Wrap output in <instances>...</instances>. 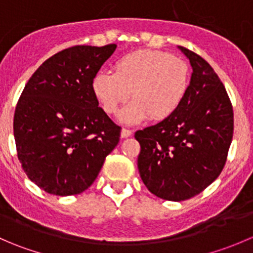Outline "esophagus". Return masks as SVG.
<instances>
[{
  "mask_svg": "<svg viewBox=\"0 0 253 253\" xmlns=\"http://www.w3.org/2000/svg\"><path fill=\"white\" fill-rule=\"evenodd\" d=\"M132 136V131L128 128H122L121 129V137L122 138H127V137Z\"/></svg>",
  "mask_w": 253,
  "mask_h": 253,
  "instance_id": "obj_1",
  "label": "esophagus"
}]
</instances>
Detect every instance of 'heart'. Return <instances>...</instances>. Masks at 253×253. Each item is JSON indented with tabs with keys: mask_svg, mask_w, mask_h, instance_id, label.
<instances>
[{
	"mask_svg": "<svg viewBox=\"0 0 253 253\" xmlns=\"http://www.w3.org/2000/svg\"><path fill=\"white\" fill-rule=\"evenodd\" d=\"M190 85V68L181 58L157 50H138L120 58L115 73L99 71L91 91L106 114L119 110L132 95L134 99L120 115L122 122L138 124L150 117L165 120L176 111Z\"/></svg>",
	"mask_w": 253,
	"mask_h": 253,
	"instance_id": "1",
	"label": "heart"
}]
</instances>
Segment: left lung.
<instances>
[{
    "mask_svg": "<svg viewBox=\"0 0 253 253\" xmlns=\"http://www.w3.org/2000/svg\"><path fill=\"white\" fill-rule=\"evenodd\" d=\"M180 50L193 70L185 99L171 116L134 134L143 183L175 202L195 197L220 175L234 133L233 105L218 75L200 55Z\"/></svg>",
    "mask_w": 253,
    "mask_h": 253,
    "instance_id": "1",
    "label": "left lung"
}]
</instances>
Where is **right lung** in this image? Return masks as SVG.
Returning <instances> with one entry per match:
<instances>
[{"mask_svg": "<svg viewBox=\"0 0 253 253\" xmlns=\"http://www.w3.org/2000/svg\"><path fill=\"white\" fill-rule=\"evenodd\" d=\"M115 48L77 45L55 53L19 96L13 119L18 159L50 195L73 196L90 187L120 141L121 127L91 91L93 77Z\"/></svg>", "mask_w": 253, "mask_h": 253, "instance_id": "right-lung-1", "label": "right lung"}]
</instances>
